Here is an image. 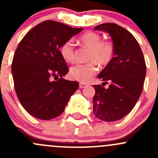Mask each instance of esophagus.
<instances>
[{
	"label": "esophagus",
	"mask_w": 158,
	"mask_h": 158,
	"mask_svg": "<svg viewBox=\"0 0 158 158\" xmlns=\"http://www.w3.org/2000/svg\"><path fill=\"white\" fill-rule=\"evenodd\" d=\"M86 86V84L85 83H84V82H80V83H79V88H84V87H85Z\"/></svg>",
	"instance_id": "esophagus-1"
}]
</instances>
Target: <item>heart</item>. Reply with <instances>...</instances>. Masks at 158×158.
I'll list each match as a JSON object with an SVG mask.
<instances>
[{"instance_id":"obj_1","label":"heart","mask_w":158,"mask_h":158,"mask_svg":"<svg viewBox=\"0 0 158 158\" xmlns=\"http://www.w3.org/2000/svg\"><path fill=\"white\" fill-rule=\"evenodd\" d=\"M79 40L90 48L88 60L89 63L84 64H76L72 66L69 70V76L76 80L87 82L98 70L96 62L99 64L106 65L111 61L114 54V47L109 41H102V36L95 32L89 31L80 36ZM62 58L68 63L75 60L74 44L72 40L66 41L60 48Z\"/></svg>"}]
</instances>
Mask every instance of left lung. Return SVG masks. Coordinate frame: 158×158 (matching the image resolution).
Segmentation results:
<instances>
[{
  "instance_id": "obj_1",
  "label": "left lung",
  "mask_w": 158,
  "mask_h": 158,
  "mask_svg": "<svg viewBox=\"0 0 158 158\" xmlns=\"http://www.w3.org/2000/svg\"><path fill=\"white\" fill-rule=\"evenodd\" d=\"M108 33L114 47V56L98 75L109 87L93 85V112L100 120L115 122L135 107L143 90L146 64L141 47L133 35L115 23H106L94 28Z\"/></svg>"
}]
</instances>
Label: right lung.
Here are the masks:
<instances>
[{"mask_svg": "<svg viewBox=\"0 0 158 158\" xmlns=\"http://www.w3.org/2000/svg\"><path fill=\"white\" fill-rule=\"evenodd\" d=\"M82 30L46 20L19 44L11 66L14 88L20 104L33 117L49 120L61 114L79 88L78 82L63 78L69 69L60 48Z\"/></svg>", "mask_w": 158, "mask_h": 158, "instance_id": "1", "label": "right lung"}]
</instances>
